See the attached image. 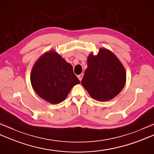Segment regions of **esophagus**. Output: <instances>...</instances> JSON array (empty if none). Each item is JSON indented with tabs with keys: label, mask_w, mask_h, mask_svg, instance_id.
<instances>
[{
	"label": "esophagus",
	"mask_w": 154,
	"mask_h": 154,
	"mask_svg": "<svg viewBox=\"0 0 154 154\" xmlns=\"http://www.w3.org/2000/svg\"><path fill=\"white\" fill-rule=\"evenodd\" d=\"M83 77V73H82V74H81V75H78V78H79V81H81V80H82Z\"/></svg>",
	"instance_id": "esophagus-1"
}]
</instances>
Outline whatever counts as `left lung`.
Instances as JSON below:
<instances>
[{
	"mask_svg": "<svg viewBox=\"0 0 154 154\" xmlns=\"http://www.w3.org/2000/svg\"><path fill=\"white\" fill-rule=\"evenodd\" d=\"M88 67L81 84L93 99L109 100L119 94L126 83V71L115 55L101 48L97 55L87 59Z\"/></svg>",
	"mask_w": 154,
	"mask_h": 154,
	"instance_id": "obj_1",
	"label": "left lung"
}]
</instances>
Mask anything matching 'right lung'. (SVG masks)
Instances as JSON below:
<instances>
[{
    "mask_svg": "<svg viewBox=\"0 0 154 154\" xmlns=\"http://www.w3.org/2000/svg\"><path fill=\"white\" fill-rule=\"evenodd\" d=\"M30 79L35 92L51 104L62 102L72 87L80 83L72 65L54 51L45 54L36 61Z\"/></svg>",
    "mask_w": 154,
    "mask_h": 154,
    "instance_id": "obj_1",
    "label": "right lung"
}]
</instances>
